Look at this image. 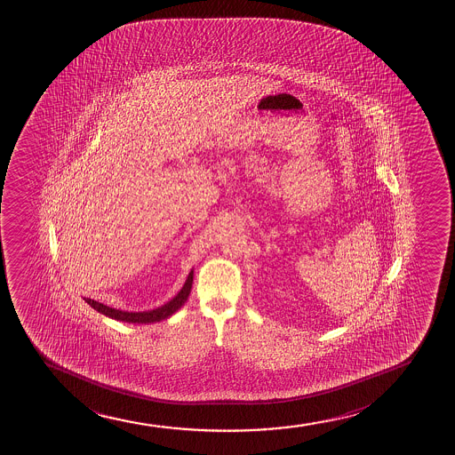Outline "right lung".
Returning a JSON list of instances; mask_svg holds the SVG:
<instances>
[{
	"label": "right lung",
	"mask_w": 455,
	"mask_h": 455,
	"mask_svg": "<svg viewBox=\"0 0 455 455\" xmlns=\"http://www.w3.org/2000/svg\"><path fill=\"white\" fill-rule=\"evenodd\" d=\"M192 283H194V271H190L188 280L184 283L183 289L177 293V297L172 298L164 306L154 308V310H148V312H123V310H116V308H112V307L104 306L101 302L93 301L91 298H84V301L92 308H95L98 313H102V315L116 319V321L128 322V323H153V322L164 321V319L172 316L179 310L180 307L188 301L190 289H192Z\"/></svg>",
	"instance_id": "obj_1"
}]
</instances>
